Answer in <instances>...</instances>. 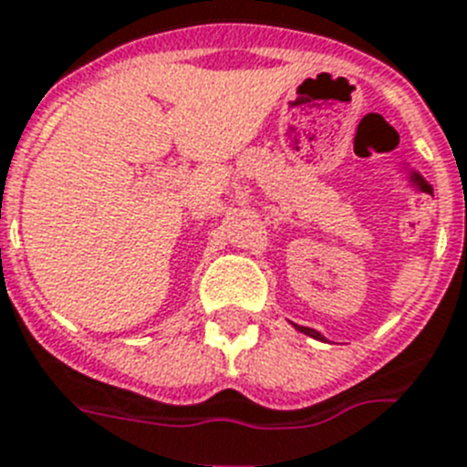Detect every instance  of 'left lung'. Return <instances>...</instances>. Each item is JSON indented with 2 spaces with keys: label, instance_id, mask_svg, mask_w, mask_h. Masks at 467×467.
<instances>
[{
  "label": "left lung",
  "instance_id": "obj_1",
  "mask_svg": "<svg viewBox=\"0 0 467 467\" xmlns=\"http://www.w3.org/2000/svg\"><path fill=\"white\" fill-rule=\"evenodd\" d=\"M296 329L298 331H303V334H307V337H312V338H317V341H327V337H322V334H319L317 329H310V327H298V325H294Z\"/></svg>",
  "mask_w": 467,
  "mask_h": 467
}]
</instances>
